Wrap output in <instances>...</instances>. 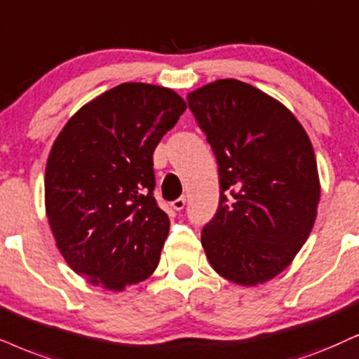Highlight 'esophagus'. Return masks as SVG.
<instances>
[{
	"instance_id": "esophagus-1",
	"label": "esophagus",
	"mask_w": 359,
	"mask_h": 359,
	"mask_svg": "<svg viewBox=\"0 0 359 359\" xmlns=\"http://www.w3.org/2000/svg\"><path fill=\"white\" fill-rule=\"evenodd\" d=\"M170 205L174 207L175 210H182V208L185 207V198H184V197H179V198H177V201L172 202Z\"/></svg>"
}]
</instances>
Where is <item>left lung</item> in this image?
Here are the masks:
<instances>
[{"instance_id":"1","label":"left lung","mask_w":359,"mask_h":359,"mask_svg":"<svg viewBox=\"0 0 359 359\" xmlns=\"http://www.w3.org/2000/svg\"><path fill=\"white\" fill-rule=\"evenodd\" d=\"M187 101L219 164L220 202L202 247L220 276L257 287L293 262L316 220L311 140L290 109L242 81H213Z\"/></svg>"}]
</instances>
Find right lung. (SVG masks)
<instances>
[{"instance_id":"obj_1","label":"right lung","mask_w":359,"mask_h":359,"mask_svg":"<svg viewBox=\"0 0 359 359\" xmlns=\"http://www.w3.org/2000/svg\"><path fill=\"white\" fill-rule=\"evenodd\" d=\"M174 89L124 83L84 104L49 152L44 205L56 247L89 283L122 292L157 269L170 220L152 154L184 114Z\"/></svg>"}]
</instances>
